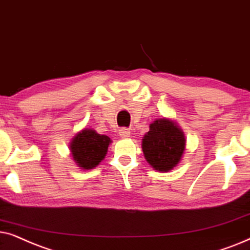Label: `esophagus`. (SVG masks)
Listing matches in <instances>:
<instances>
[{
  "instance_id": "esophagus-1",
  "label": "esophagus",
  "mask_w": 250,
  "mask_h": 250,
  "mask_svg": "<svg viewBox=\"0 0 250 250\" xmlns=\"http://www.w3.org/2000/svg\"><path fill=\"white\" fill-rule=\"evenodd\" d=\"M119 134H120V136H121L122 138H129V137H130V130H129V129H127V128H121V129H120Z\"/></svg>"
}]
</instances>
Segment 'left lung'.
Listing matches in <instances>:
<instances>
[{"mask_svg":"<svg viewBox=\"0 0 250 250\" xmlns=\"http://www.w3.org/2000/svg\"><path fill=\"white\" fill-rule=\"evenodd\" d=\"M142 148L146 161L154 170L167 172L178 165L185 149V136L172 120L162 118L149 125L143 137Z\"/></svg>","mask_w":250,"mask_h":250,"instance_id":"1","label":"left lung"}]
</instances>
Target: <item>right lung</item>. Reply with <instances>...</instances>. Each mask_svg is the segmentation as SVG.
<instances>
[{
	"label": "right lung",
	"instance_id": "obj_1",
	"mask_svg": "<svg viewBox=\"0 0 250 250\" xmlns=\"http://www.w3.org/2000/svg\"><path fill=\"white\" fill-rule=\"evenodd\" d=\"M111 143L108 136L85 128L74 136L69 144V149L75 164L81 169L90 170L104 160Z\"/></svg>",
	"mask_w": 250,
	"mask_h": 250
}]
</instances>
